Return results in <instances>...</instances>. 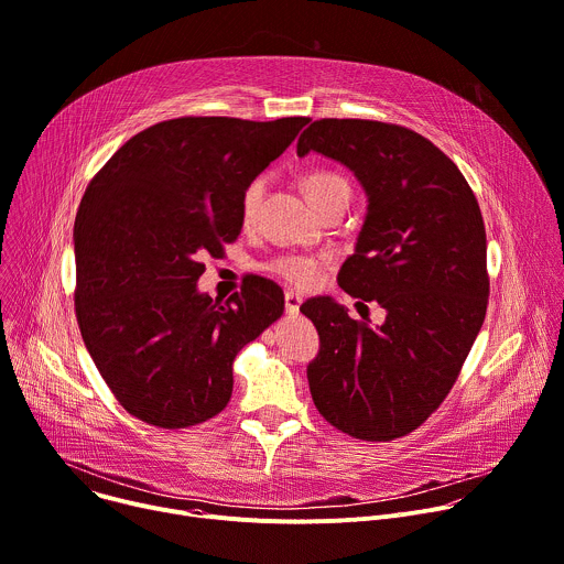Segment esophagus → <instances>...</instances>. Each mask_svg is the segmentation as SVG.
I'll return each mask as SVG.
<instances>
[{
    "label": "esophagus",
    "mask_w": 564,
    "mask_h": 564,
    "mask_svg": "<svg viewBox=\"0 0 564 564\" xmlns=\"http://www.w3.org/2000/svg\"><path fill=\"white\" fill-rule=\"evenodd\" d=\"M283 301H285V312H288V314H296V312H299V305H301V296H299V294L285 292Z\"/></svg>",
    "instance_id": "34e87169"
}]
</instances>
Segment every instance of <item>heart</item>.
Masks as SVG:
<instances>
[{"mask_svg":"<svg viewBox=\"0 0 564 564\" xmlns=\"http://www.w3.org/2000/svg\"><path fill=\"white\" fill-rule=\"evenodd\" d=\"M301 187L314 207H318L326 198H330L339 192L350 194L348 181L335 172H310L307 176H303ZM263 196H265V181L259 178V181L250 183V187L243 194V200H240V220H243L246 227H252L257 223ZM324 265H326L324 257L281 254V257H274L272 261H268L265 270L296 290H310L312 285H316L318 274H321V270H324Z\"/></svg>","mask_w":564,"mask_h":564,"instance_id":"b5f03b06","label":"heart"}]
</instances>
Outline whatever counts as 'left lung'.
I'll return each instance as SVG.
<instances>
[{"instance_id": "left-lung-1", "label": "left lung", "mask_w": 564, "mask_h": 564, "mask_svg": "<svg viewBox=\"0 0 564 564\" xmlns=\"http://www.w3.org/2000/svg\"><path fill=\"white\" fill-rule=\"evenodd\" d=\"M310 151L346 165L368 196L339 285L386 310L370 328L330 296L301 305L321 339L310 392L335 429L390 442L440 409L485 324V220L453 160L406 127L314 120L296 144L299 155Z\"/></svg>"}]
</instances>
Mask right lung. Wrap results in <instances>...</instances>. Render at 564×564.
I'll return each instance as SVG.
<instances>
[{
  "label": "right lung",
  "mask_w": 564,
  "mask_h": 564,
  "mask_svg": "<svg viewBox=\"0 0 564 564\" xmlns=\"http://www.w3.org/2000/svg\"><path fill=\"white\" fill-rule=\"evenodd\" d=\"M307 118H176L127 140L79 203L75 316L120 406L189 429L231 397V364L283 314V292L250 279L225 303L198 292L205 254L238 238L240 200Z\"/></svg>",
  "instance_id": "1"
}]
</instances>
